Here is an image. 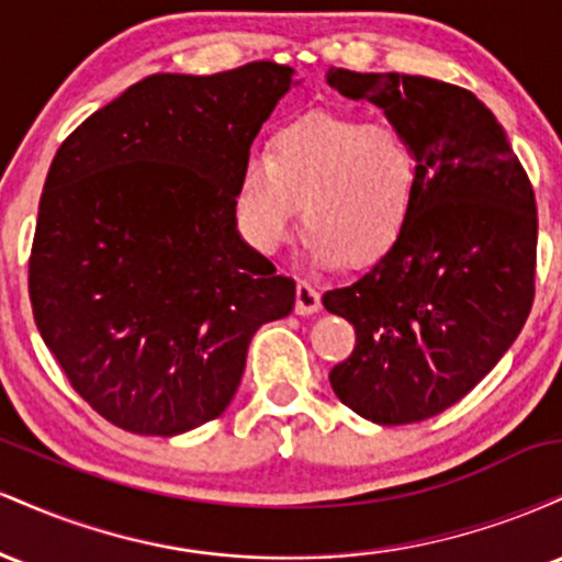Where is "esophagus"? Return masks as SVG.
I'll return each mask as SVG.
<instances>
[{
	"mask_svg": "<svg viewBox=\"0 0 562 562\" xmlns=\"http://www.w3.org/2000/svg\"><path fill=\"white\" fill-rule=\"evenodd\" d=\"M322 306V299H319V290L312 285V282L306 280H299V285H295V314H317Z\"/></svg>",
	"mask_w": 562,
	"mask_h": 562,
	"instance_id": "obj_1",
	"label": "esophagus"
}]
</instances>
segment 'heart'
I'll return each instance as SVG.
<instances>
[{"label":"heart","mask_w":562,"mask_h":562,"mask_svg":"<svg viewBox=\"0 0 562 562\" xmlns=\"http://www.w3.org/2000/svg\"><path fill=\"white\" fill-rule=\"evenodd\" d=\"M420 160L393 121L308 113L250 153L237 179L240 227L261 254L293 240L299 209L319 263H364L391 248L412 214Z\"/></svg>","instance_id":"heart-1"}]
</instances>
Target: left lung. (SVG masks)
Here are the masks:
<instances>
[{"mask_svg": "<svg viewBox=\"0 0 562 562\" xmlns=\"http://www.w3.org/2000/svg\"><path fill=\"white\" fill-rule=\"evenodd\" d=\"M409 134L415 205L370 272L322 295L357 346L330 370L335 396L378 425L420 423L473 391L524 330L537 274V200L486 105L454 83L330 70Z\"/></svg>", "mask_w": 562, "mask_h": 562, "instance_id": "left-lung-1", "label": "left lung"}]
</instances>
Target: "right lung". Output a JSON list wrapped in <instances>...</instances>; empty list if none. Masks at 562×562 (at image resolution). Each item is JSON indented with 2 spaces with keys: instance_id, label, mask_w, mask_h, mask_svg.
I'll list each match as a JSON object with an SVG mask.
<instances>
[{
  "instance_id": "right-lung-1",
  "label": "right lung",
  "mask_w": 562,
  "mask_h": 562,
  "mask_svg": "<svg viewBox=\"0 0 562 562\" xmlns=\"http://www.w3.org/2000/svg\"><path fill=\"white\" fill-rule=\"evenodd\" d=\"M293 68L147 76L68 134L38 200V333L100 417L139 436L216 420L295 280L237 235L243 160Z\"/></svg>"
}]
</instances>
